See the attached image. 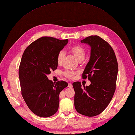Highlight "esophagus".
Returning a JSON list of instances; mask_svg holds the SVG:
<instances>
[{
    "mask_svg": "<svg viewBox=\"0 0 135 135\" xmlns=\"http://www.w3.org/2000/svg\"><path fill=\"white\" fill-rule=\"evenodd\" d=\"M68 87H69V88H72L73 87V85L71 83H68Z\"/></svg>",
    "mask_w": 135,
    "mask_h": 135,
    "instance_id": "obj_1",
    "label": "esophagus"
}]
</instances>
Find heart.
<instances>
[{
	"mask_svg": "<svg viewBox=\"0 0 135 135\" xmlns=\"http://www.w3.org/2000/svg\"><path fill=\"white\" fill-rule=\"evenodd\" d=\"M70 52L73 55L78 61H82L86 55L85 49L82 46L75 45L70 48ZM64 53L61 51L59 53L57 57V62L59 65H61L63 62L64 59ZM75 73L71 71H67L64 73V75L68 78H73Z\"/></svg>",
	"mask_w": 135,
	"mask_h": 135,
	"instance_id": "b5f03b06",
	"label": "heart"
}]
</instances>
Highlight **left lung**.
Returning <instances> with one entry per match:
<instances>
[{
  "mask_svg": "<svg viewBox=\"0 0 135 135\" xmlns=\"http://www.w3.org/2000/svg\"><path fill=\"white\" fill-rule=\"evenodd\" d=\"M91 48L90 59L82 74L91 81L90 86L79 82L73 83L74 105L79 113L88 117L99 114L112 100L115 90L118 63L114 52L109 44L98 36L80 41Z\"/></svg>",
  "mask_w": 135,
  "mask_h": 135,
  "instance_id": "left-lung-1",
  "label": "left lung"
}]
</instances>
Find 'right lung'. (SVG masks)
Masks as SVG:
<instances>
[{
  "mask_svg": "<svg viewBox=\"0 0 135 135\" xmlns=\"http://www.w3.org/2000/svg\"><path fill=\"white\" fill-rule=\"evenodd\" d=\"M68 42V39L41 37L29 45L22 57L19 68L22 95L30 110L39 117H48L57 112L59 94L68 86L64 81L53 83L47 77L57 68V55Z\"/></svg>",
  "mask_w": 135,
  "mask_h": 135,
  "instance_id": "1",
  "label": "right lung"
}]
</instances>
